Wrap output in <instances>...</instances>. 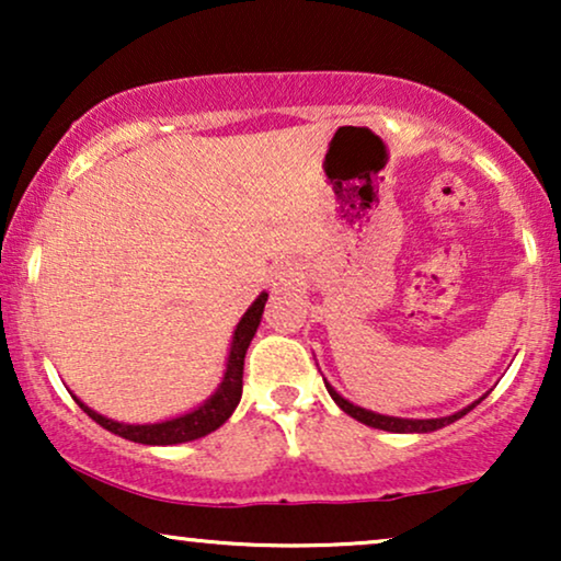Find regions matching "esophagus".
Segmentation results:
<instances>
[{"instance_id": "34e87169", "label": "esophagus", "mask_w": 561, "mask_h": 561, "mask_svg": "<svg viewBox=\"0 0 561 561\" xmlns=\"http://www.w3.org/2000/svg\"><path fill=\"white\" fill-rule=\"evenodd\" d=\"M301 278L304 275L294 263H283L278 271H275V283H278V286H294V283H298Z\"/></svg>"}]
</instances>
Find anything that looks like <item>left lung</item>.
I'll return each mask as SVG.
<instances>
[{
	"label": "left lung",
	"instance_id": "left-lung-1",
	"mask_svg": "<svg viewBox=\"0 0 561 561\" xmlns=\"http://www.w3.org/2000/svg\"><path fill=\"white\" fill-rule=\"evenodd\" d=\"M324 386H327V390H329V396L334 398V403L340 405V409L347 413V416H352V419H357L359 424H365V426H373V428H382V432H393V434H428V432H436V428H442V426H449V424H455L457 419H462L465 413H470L474 405H478L482 398H478V401L474 403H470L467 405V409H462V411H457V413H451V416H442V419H401V416H382V413H375V411H367V409H359V405H355V403H350L347 398H342L340 393H336V390L329 386V382L324 380Z\"/></svg>",
	"mask_w": 561,
	"mask_h": 561
}]
</instances>
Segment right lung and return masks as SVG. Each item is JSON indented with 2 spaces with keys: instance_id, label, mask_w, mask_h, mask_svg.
<instances>
[{
  "instance_id": "right-lung-1",
  "label": "right lung",
  "mask_w": 561,
  "mask_h": 561,
  "mask_svg": "<svg viewBox=\"0 0 561 561\" xmlns=\"http://www.w3.org/2000/svg\"><path fill=\"white\" fill-rule=\"evenodd\" d=\"M267 294L263 290L248 311L242 313L240 324H237L234 334H232V344H229V355H227V370L225 378L217 386V390L206 398L202 405H196L194 411L181 413L175 419H165L158 421V424H122V421L106 419L102 413H96L94 409H89L87 403L79 401L73 396V401L79 403V409L87 413L89 419H94L99 426H104L106 432L122 436V439L137 442V444H148V447H168V444H183V442H194L202 439V436L217 432V428L225 424V421L232 416V411L237 409L242 398V370H244V355H248V347L255 336L260 319H263V309H265Z\"/></svg>"
}]
</instances>
